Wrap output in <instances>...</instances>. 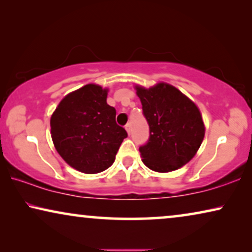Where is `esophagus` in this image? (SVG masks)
I'll list each match as a JSON object with an SVG mask.
<instances>
[{"label":"esophagus","instance_id":"1","mask_svg":"<svg viewBox=\"0 0 252 252\" xmlns=\"http://www.w3.org/2000/svg\"><path fill=\"white\" fill-rule=\"evenodd\" d=\"M125 128H126L127 133H128V134H130V132H132V127H130L129 124H127V125L125 126Z\"/></svg>","mask_w":252,"mask_h":252}]
</instances>
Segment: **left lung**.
<instances>
[{
    "mask_svg": "<svg viewBox=\"0 0 252 252\" xmlns=\"http://www.w3.org/2000/svg\"><path fill=\"white\" fill-rule=\"evenodd\" d=\"M149 139L140 146L143 163L156 172H171L195 156L205 128L197 106L173 86L158 84L149 89L136 87Z\"/></svg>",
    "mask_w": 252,
    "mask_h": 252,
    "instance_id": "left-lung-1",
    "label": "left lung"
}]
</instances>
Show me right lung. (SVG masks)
I'll return each instance as SVG.
<instances>
[{
    "mask_svg": "<svg viewBox=\"0 0 252 252\" xmlns=\"http://www.w3.org/2000/svg\"><path fill=\"white\" fill-rule=\"evenodd\" d=\"M108 91L86 85L65 96L50 119L51 137L62 158L75 170L98 173L115 161L125 128L116 123Z\"/></svg>",
    "mask_w": 252,
    "mask_h": 252,
    "instance_id": "add662e5",
    "label": "right lung"
}]
</instances>
